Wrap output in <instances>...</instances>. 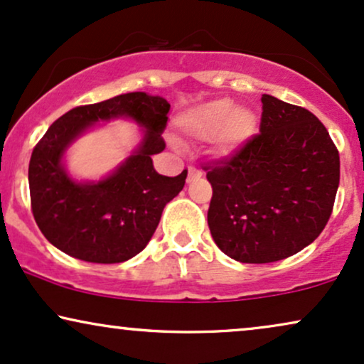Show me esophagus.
<instances>
[{"mask_svg":"<svg viewBox=\"0 0 364 364\" xmlns=\"http://www.w3.org/2000/svg\"><path fill=\"white\" fill-rule=\"evenodd\" d=\"M203 176L201 169H198L195 166H188V181H193V179H198Z\"/></svg>","mask_w":364,"mask_h":364,"instance_id":"34e87169","label":"esophagus"}]
</instances>
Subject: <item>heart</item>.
<instances>
[{
	"label": "heart",
	"mask_w": 364,
	"mask_h": 364,
	"mask_svg": "<svg viewBox=\"0 0 364 364\" xmlns=\"http://www.w3.org/2000/svg\"><path fill=\"white\" fill-rule=\"evenodd\" d=\"M181 127L196 137L213 136L220 151H233L254 136L257 117L252 110L235 107L228 97L213 99L183 114Z\"/></svg>",
	"instance_id": "1"
}]
</instances>
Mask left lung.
Segmentation results:
<instances>
[{"mask_svg":"<svg viewBox=\"0 0 364 364\" xmlns=\"http://www.w3.org/2000/svg\"><path fill=\"white\" fill-rule=\"evenodd\" d=\"M203 169L213 188L211 237L243 264L287 259L314 242L339 186V153L324 124L267 94L259 134Z\"/></svg>","mask_w":364,"mask_h":364,"instance_id":"1","label":"left lung"}]
</instances>
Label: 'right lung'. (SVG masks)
<instances>
[{"instance_id": "obj_1", "label": "right lung", "mask_w": 364, "mask_h": 364, "mask_svg": "<svg viewBox=\"0 0 364 364\" xmlns=\"http://www.w3.org/2000/svg\"><path fill=\"white\" fill-rule=\"evenodd\" d=\"M171 105L146 92H129L104 102L79 105L58 117L31 153V213L45 238L67 255L94 264H119L144 250L164 206L185 186L178 176L156 171L151 156L166 148ZM126 115L149 129L143 144L109 178L75 183L61 166L66 146L97 120Z\"/></svg>"}]
</instances>
